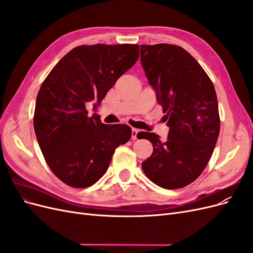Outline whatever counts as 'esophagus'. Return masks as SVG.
Returning a JSON list of instances; mask_svg holds the SVG:
<instances>
[{
  "mask_svg": "<svg viewBox=\"0 0 253 253\" xmlns=\"http://www.w3.org/2000/svg\"><path fill=\"white\" fill-rule=\"evenodd\" d=\"M139 133V129L137 128H132V139L136 140L137 139V134Z\"/></svg>",
  "mask_w": 253,
  "mask_h": 253,
  "instance_id": "34e87169",
  "label": "esophagus"
}]
</instances>
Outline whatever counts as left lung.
<instances>
[{"mask_svg":"<svg viewBox=\"0 0 253 253\" xmlns=\"http://www.w3.org/2000/svg\"><path fill=\"white\" fill-rule=\"evenodd\" d=\"M145 76L163 106L168 138L140 132L153 144L141 164L148 178L165 189H179L202 174L219 134L215 89L209 76L190 53L177 45H140Z\"/></svg>","mask_w":253,"mask_h":253,"instance_id":"left-lung-1","label":"left lung"}]
</instances>
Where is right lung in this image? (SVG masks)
Segmentation results:
<instances>
[{
    "label": "right lung",
    "instance_id": "add662e5",
    "mask_svg": "<svg viewBox=\"0 0 253 253\" xmlns=\"http://www.w3.org/2000/svg\"><path fill=\"white\" fill-rule=\"evenodd\" d=\"M139 57L137 44L80 45L61 59L37 96L34 127L45 162L67 186L86 188L108 170L115 149L127 142L126 125L88 117L85 105L100 104Z\"/></svg>",
    "mask_w": 253,
    "mask_h": 253
}]
</instances>
